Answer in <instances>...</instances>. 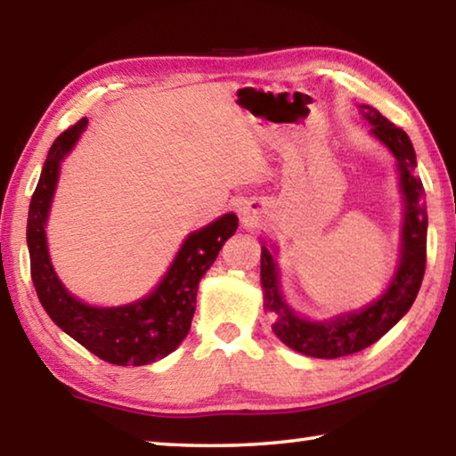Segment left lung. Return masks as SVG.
Segmentation results:
<instances>
[{
    "label": "left lung",
    "instance_id": "8db88e82",
    "mask_svg": "<svg viewBox=\"0 0 456 456\" xmlns=\"http://www.w3.org/2000/svg\"><path fill=\"white\" fill-rule=\"evenodd\" d=\"M360 114L370 125V134L396 160L398 187L403 195V225H400L398 265L392 280L374 302L352 312L312 320L297 314L281 291V272L277 265L275 245L261 241V288L264 310L275 314L273 334L299 354L312 358H342L378 342L411 310L419 296L427 267L428 215L424 205V187L416 175V152L403 128L392 125L376 108L360 104Z\"/></svg>",
    "mask_w": 456,
    "mask_h": 456
}]
</instances>
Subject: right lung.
I'll use <instances>...</instances> for the list:
<instances>
[{
	"label": "right lung",
	"mask_w": 456,
	"mask_h": 456,
	"mask_svg": "<svg viewBox=\"0 0 456 456\" xmlns=\"http://www.w3.org/2000/svg\"><path fill=\"white\" fill-rule=\"evenodd\" d=\"M88 120L82 118L53 141L28 213V251L32 281L52 322L100 360L117 366H144L179 348L191 330L199 283L237 231V215L225 213L192 231L171 267L151 293L125 305H90L72 296L52 265L45 225L58 187L60 168Z\"/></svg>",
	"instance_id": "obj_1"
}]
</instances>
